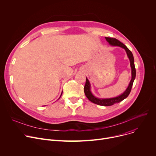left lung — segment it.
Returning a JSON list of instances; mask_svg holds the SVG:
<instances>
[{
  "instance_id": "1",
  "label": "left lung",
  "mask_w": 156,
  "mask_h": 156,
  "mask_svg": "<svg viewBox=\"0 0 156 156\" xmlns=\"http://www.w3.org/2000/svg\"><path fill=\"white\" fill-rule=\"evenodd\" d=\"M106 41L109 43L110 45L114 46H119L122 48H123L127 54V56L130 62V66L131 69V80L130 81V83H129V85L126 90L124 91L123 93H122L121 95L112 98H107V99H100L95 97L91 91V84L90 81L86 78V84L84 87V91L86 96L87 98L90 100L91 102L102 106H110L112 105L115 103H119L123 100H124L125 98H126L128 95L129 94L131 87L133 84V81H134L135 77H136V69L135 66V62H134V57H133L132 52L129 50V49L123 44L122 42L119 41L118 39L113 37H106Z\"/></svg>"
}]
</instances>
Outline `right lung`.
<instances>
[{
    "label": "right lung",
    "instance_id": "obj_1",
    "mask_svg": "<svg viewBox=\"0 0 156 156\" xmlns=\"http://www.w3.org/2000/svg\"><path fill=\"white\" fill-rule=\"evenodd\" d=\"M62 94H61V96H62ZM61 96H60V97H61Z\"/></svg>",
    "mask_w": 156,
    "mask_h": 156
}]
</instances>
